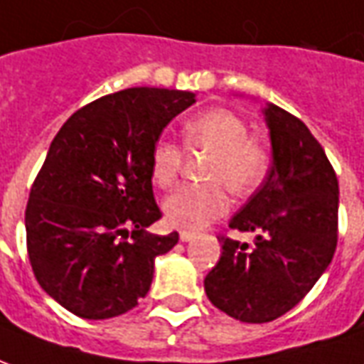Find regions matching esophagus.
<instances>
[{
    "label": "esophagus",
    "instance_id": "1",
    "mask_svg": "<svg viewBox=\"0 0 364 364\" xmlns=\"http://www.w3.org/2000/svg\"><path fill=\"white\" fill-rule=\"evenodd\" d=\"M193 238H196V235L190 232V230H182V232H180V240H182V242H190Z\"/></svg>",
    "mask_w": 364,
    "mask_h": 364
}]
</instances>
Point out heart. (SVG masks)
<instances>
[{
	"instance_id": "b5f03b06",
	"label": "heart",
	"mask_w": 364,
	"mask_h": 364,
	"mask_svg": "<svg viewBox=\"0 0 364 364\" xmlns=\"http://www.w3.org/2000/svg\"><path fill=\"white\" fill-rule=\"evenodd\" d=\"M188 149L209 153L203 176L209 184H182L164 200L166 221L178 229H201L229 209L227 188L237 196L250 193L267 171L264 147L248 139V126L227 108L196 114L182 129ZM182 166V149L176 143H155L151 151V180L161 188L171 186Z\"/></svg>"
}]
</instances>
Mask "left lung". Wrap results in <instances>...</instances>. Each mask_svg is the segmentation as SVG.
<instances>
[{"label": "left lung", "mask_w": 364, "mask_h": 364, "mask_svg": "<svg viewBox=\"0 0 364 364\" xmlns=\"http://www.w3.org/2000/svg\"><path fill=\"white\" fill-rule=\"evenodd\" d=\"M272 166L229 227L254 244L221 238L208 299L240 322L264 323L296 306L328 269L338 244L339 186L322 145L293 114L266 102Z\"/></svg>", "instance_id": "1"}]
</instances>
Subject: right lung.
I'll use <instances>...</instances> for the list:
<instances>
[{
	"label": "right lung",
	"mask_w": 364,
	"mask_h": 364,
	"mask_svg": "<svg viewBox=\"0 0 364 364\" xmlns=\"http://www.w3.org/2000/svg\"><path fill=\"white\" fill-rule=\"evenodd\" d=\"M196 102L190 91L134 87L77 110L58 132L25 213L34 277L55 302L87 320L132 310L149 293L155 258L178 232L147 230L161 219L151 151Z\"/></svg>",
	"instance_id": "obj_1"
}]
</instances>
